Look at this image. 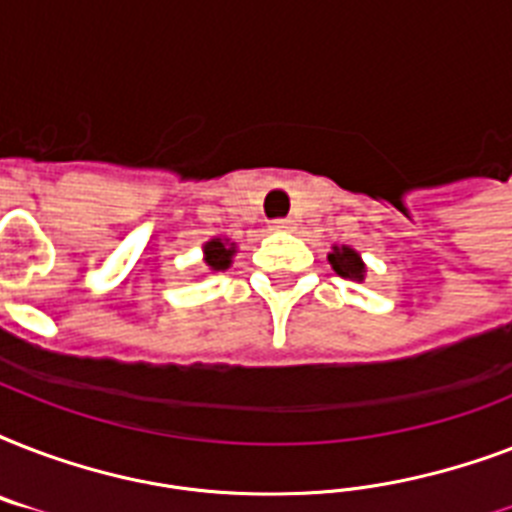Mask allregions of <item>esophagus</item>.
<instances>
[{
    "instance_id": "34e87169",
    "label": "esophagus",
    "mask_w": 512,
    "mask_h": 512,
    "mask_svg": "<svg viewBox=\"0 0 512 512\" xmlns=\"http://www.w3.org/2000/svg\"><path fill=\"white\" fill-rule=\"evenodd\" d=\"M295 223L289 217H279V220H271V231H292Z\"/></svg>"
}]
</instances>
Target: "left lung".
I'll return each instance as SVG.
<instances>
[{"label": "left lung", "instance_id": "1", "mask_svg": "<svg viewBox=\"0 0 512 512\" xmlns=\"http://www.w3.org/2000/svg\"><path fill=\"white\" fill-rule=\"evenodd\" d=\"M329 263H332L335 273L342 276V279L364 281L366 265L356 249L345 247V244H342V247H332V252H329Z\"/></svg>", "mask_w": 512, "mask_h": 512}]
</instances>
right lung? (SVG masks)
Masks as SVG:
<instances>
[{"label": "right lung", "instance_id": "obj_1", "mask_svg": "<svg viewBox=\"0 0 512 512\" xmlns=\"http://www.w3.org/2000/svg\"><path fill=\"white\" fill-rule=\"evenodd\" d=\"M233 255H236V244H231L228 239H209L204 244V263H207L209 271L231 268Z\"/></svg>", "mask_w": 512, "mask_h": 512}]
</instances>
